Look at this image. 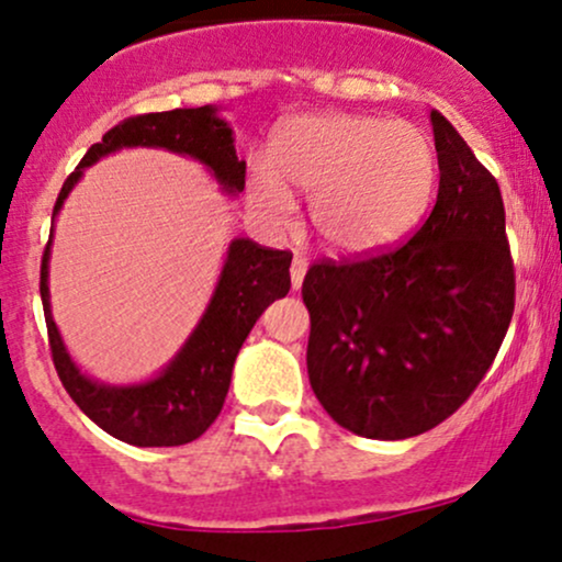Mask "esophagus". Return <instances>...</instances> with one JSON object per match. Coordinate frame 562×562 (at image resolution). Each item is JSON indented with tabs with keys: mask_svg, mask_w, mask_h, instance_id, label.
<instances>
[{
	"mask_svg": "<svg viewBox=\"0 0 562 562\" xmlns=\"http://www.w3.org/2000/svg\"><path fill=\"white\" fill-rule=\"evenodd\" d=\"M303 277H306V261H303V259H299V256H295V259H293V267H290V285H293V290H299V288H301Z\"/></svg>",
	"mask_w": 562,
	"mask_h": 562,
	"instance_id": "esophagus-1",
	"label": "esophagus"
}]
</instances>
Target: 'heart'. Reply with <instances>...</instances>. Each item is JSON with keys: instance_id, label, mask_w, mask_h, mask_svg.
<instances>
[{"instance_id": "heart-1", "label": "heart", "mask_w": 562, "mask_h": 562, "mask_svg": "<svg viewBox=\"0 0 562 562\" xmlns=\"http://www.w3.org/2000/svg\"><path fill=\"white\" fill-rule=\"evenodd\" d=\"M272 169H248V203L267 222L293 209L288 190L312 195L308 216L327 248L372 254L420 222L438 158L420 126L372 115H299L277 128Z\"/></svg>"}]
</instances>
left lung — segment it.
<instances>
[{
	"instance_id": "1",
	"label": "left lung",
	"mask_w": 562,
	"mask_h": 562,
	"mask_svg": "<svg viewBox=\"0 0 562 562\" xmlns=\"http://www.w3.org/2000/svg\"><path fill=\"white\" fill-rule=\"evenodd\" d=\"M438 195L412 240L303 277L306 367L340 428L398 441L454 415L492 367L513 319L515 269L499 184L430 111Z\"/></svg>"
}]
</instances>
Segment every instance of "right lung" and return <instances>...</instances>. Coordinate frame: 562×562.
<instances>
[{
	"label": "right lung",
	"instance_id": "add662e5",
	"mask_svg": "<svg viewBox=\"0 0 562 562\" xmlns=\"http://www.w3.org/2000/svg\"><path fill=\"white\" fill-rule=\"evenodd\" d=\"M124 147H164L200 160L224 192L235 195L245 187V160L237 158L235 137L216 108H177L166 113L132 115L87 150L57 195L53 218L63 200L79 182L87 166ZM49 237L42 256V303L47 319L53 362L68 396L105 434L132 447H182L211 428L227 398L232 367L250 327L269 303L290 290V250L261 248L248 237L229 243L227 261L218 277L209 308L187 344L158 378L137 385H105L87 378L63 346L49 308Z\"/></svg>",
	"mask_w": 562,
	"mask_h": 562
}]
</instances>
